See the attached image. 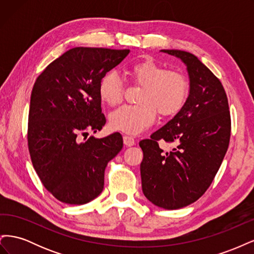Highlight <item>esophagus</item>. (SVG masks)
Here are the masks:
<instances>
[{"label":"esophagus","instance_id":"esophagus-1","mask_svg":"<svg viewBox=\"0 0 254 254\" xmlns=\"http://www.w3.org/2000/svg\"><path fill=\"white\" fill-rule=\"evenodd\" d=\"M123 140H124V144L126 146H132L135 143L133 137L130 136V135H124V136H123Z\"/></svg>","mask_w":254,"mask_h":254}]
</instances>
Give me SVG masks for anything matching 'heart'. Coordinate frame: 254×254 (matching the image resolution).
Returning <instances> with one entry per match:
<instances>
[{
    "mask_svg": "<svg viewBox=\"0 0 254 254\" xmlns=\"http://www.w3.org/2000/svg\"><path fill=\"white\" fill-rule=\"evenodd\" d=\"M129 75L143 89L136 98L139 104L123 106L110 114V125L115 130L129 134L140 133L152 124L157 112L161 118H171L188 101L190 82L186 75L168 71L151 59L132 64ZM98 92L103 102L117 106L123 101L124 84L115 73H106L99 80Z\"/></svg>",
    "mask_w": 254,
    "mask_h": 254,
    "instance_id": "obj_1",
    "label": "heart"
}]
</instances>
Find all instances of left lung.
Returning a JSON list of instances; mask_svg holds the SVG:
<instances>
[{"label":"left lung","instance_id":"left-lung-1","mask_svg":"<svg viewBox=\"0 0 254 254\" xmlns=\"http://www.w3.org/2000/svg\"><path fill=\"white\" fill-rule=\"evenodd\" d=\"M187 65L190 94L183 108L165 126L142 140V190L150 202L176 210L198 200L209 189L225 158L231 118L220 80L195 55L162 50ZM175 142L164 152L158 141Z\"/></svg>","mask_w":254,"mask_h":254}]
</instances>
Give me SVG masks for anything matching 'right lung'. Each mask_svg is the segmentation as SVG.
<instances>
[{
  "label": "right lung",
  "mask_w": 254,
  "mask_h": 254,
  "mask_svg": "<svg viewBox=\"0 0 254 254\" xmlns=\"http://www.w3.org/2000/svg\"><path fill=\"white\" fill-rule=\"evenodd\" d=\"M129 52L74 48L51 63L35 81L28 150L44 188L61 202L84 204L96 198L104 189L107 164L123 148L119 132L103 139L87 140V135L106 124L99 80Z\"/></svg>",
  "instance_id": "1"
}]
</instances>
